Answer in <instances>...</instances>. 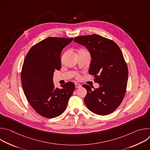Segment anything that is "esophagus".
<instances>
[{"instance_id": "obj_1", "label": "esophagus", "mask_w": 150, "mask_h": 150, "mask_svg": "<svg viewBox=\"0 0 150 150\" xmlns=\"http://www.w3.org/2000/svg\"><path fill=\"white\" fill-rule=\"evenodd\" d=\"M75 87H76V88H80V87H81V85L79 84V83H76L75 84Z\"/></svg>"}]
</instances>
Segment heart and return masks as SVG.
<instances>
[{
	"label": "heart",
	"instance_id": "1",
	"mask_svg": "<svg viewBox=\"0 0 150 150\" xmlns=\"http://www.w3.org/2000/svg\"><path fill=\"white\" fill-rule=\"evenodd\" d=\"M81 51H84V50H81ZM79 75H76V78H77V79H79Z\"/></svg>",
	"mask_w": 150,
	"mask_h": 150
}]
</instances>
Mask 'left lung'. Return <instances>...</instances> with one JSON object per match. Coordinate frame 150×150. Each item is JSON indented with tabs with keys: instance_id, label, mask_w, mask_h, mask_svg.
I'll return each mask as SVG.
<instances>
[{
	"instance_id": "1",
	"label": "left lung",
	"mask_w": 150,
	"mask_h": 150,
	"mask_svg": "<svg viewBox=\"0 0 150 150\" xmlns=\"http://www.w3.org/2000/svg\"><path fill=\"white\" fill-rule=\"evenodd\" d=\"M74 42L89 50V74L100 85L93 90L88 85H82L87 91L85 103L94 113L108 115L119 106L126 90L128 70L122 51L115 41L97 34L76 37Z\"/></svg>"
}]
</instances>
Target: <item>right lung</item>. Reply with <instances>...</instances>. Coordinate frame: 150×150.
I'll use <instances>...</instances> for the list:
<instances>
[{"label": "right lung", "instance_id": "1", "mask_svg": "<svg viewBox=\"0 0 150 150\" xmlns=\"http://www.w3.org/2000/svg\"><path fill=\"white\" fill-rule=\"evenodd\" d=\"M72 38L48 37L33 46L24 61L21 83L26 98L34 110L46 118H53L65 110L75 84L68 82L54 88L55 70L61 68L60 54Z\"/></svg>", "mask_w": 150, "mask_h": 150}]
</instances>
